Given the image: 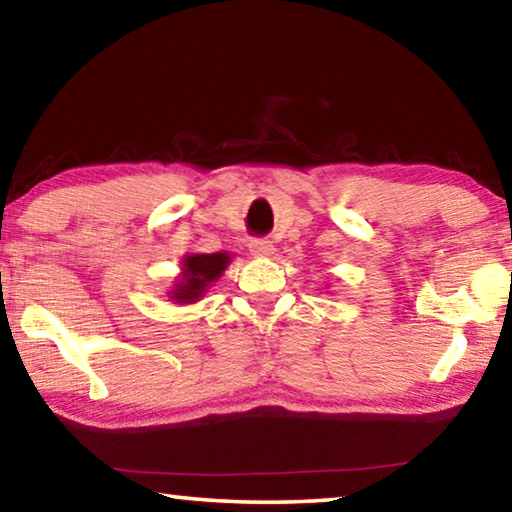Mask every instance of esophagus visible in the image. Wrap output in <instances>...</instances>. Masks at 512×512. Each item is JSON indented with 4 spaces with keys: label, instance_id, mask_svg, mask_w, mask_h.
<instances>
[{
    "label": "esophagus",
    "instance_id": "esophagus-1",
    "mask_svg": "<svg viewBox=\"0 0 512 512\" xmlns=\"http://www.w3.org/2000/svg\"><path fill=\"white\" fill-rule=\"evenodd\" d=\"M248 248L255 257H268L273 253V241L271 239H250Z\"/></svg>",
    "mask_w": 512,
    "mask_h": 512
}]
</instances>
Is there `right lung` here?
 Segmentation results:
<instances>
[{
  "label": "right lung",
  "instance_id": "obj_1",
  "mask_svg": "<svg viewBox=\"0 0 512 512\" xmlns=\"http://www.w3.org/2000/svg\"><path fill=\"white\" fill-rule=\"evenodd\" d=\"M228 264H230L228 253L183 257V275H180L178 284L171 291V300H176L178 305L196 302L214 280H219Z\"/></svg>",
  "mask_w": 512,
  "mask_h": 512
}]
</instances>
